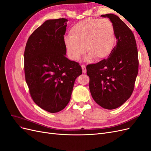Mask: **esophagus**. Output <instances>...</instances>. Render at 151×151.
Masks as SVG:
<instances>
[{
    "label": "esophagus",
    "instance_id": "34e87169",
    "mask_svg": "<svg viewBox=\"0 0 151 151\" xmlns=\"http://www.w3.org/2000/svg\"><path fill=\"white\" fill-rule=\"evenodd\" d=\"M81 67H82V69H83V73H86L87 70H86V65H81Z\"/></svg>",
    "mask_w": 151,
    "mask_h": 151
}]
</instances>
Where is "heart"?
I'll return each instance as SVG.
<instances>
[{
	"mask_svg": "<svg viewBox=\"0 0 151 151\" xmlns=\"http://www.w3.org/2000/svg\"><path fill=\"white\" fill-rule=\"evenodd\" d=\"M69 34L63 42L68 57L73 60H78L85 49L89 59L106 58L115 46V28L108 19H84L73 26Z\"/></svg>",
	"mask_w": 151,
	"mask_h": 151,
	"instance_id": "heart-1",
	"label": "heart"
}]
</instances>
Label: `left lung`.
<instances>
[{
    "instance_id": "1",
    "label": "left lung",
    "mask_w": 151,
    "mask_h": 151,
    "mask_svg": "<svg viewBox=\"0 0 151 151\" xmlns=\"http://www.w3.org/2000/svg\"><path fill=\"white\" fill-rule=\"evenodd\" d=\"M108 17L115 28L116 45L108 58L86 67L89 90L96 103L113 109L124 103L133 93L139 70L138 51L131 29L113 14Z\"/></svg>"
}]
</instances>
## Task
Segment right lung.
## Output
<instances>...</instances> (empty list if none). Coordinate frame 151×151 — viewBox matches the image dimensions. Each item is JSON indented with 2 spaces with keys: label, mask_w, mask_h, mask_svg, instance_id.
Instances as JSON below:
<instances>
[{
  "label": "right lung",
  "mask_w": 151,
  "mask_h": 151,
  "mask_svg": "<svg viewBox=\"0 0 151 151\" xmlns=\"http://www.w3.org/2000/svg\"><path fill=\"white\" fill-rule=\"evenodd\" d=\"M65 18L49 19L29 37L24 54L26 83L34 102L57 113L70 101L75 81L82 74L79 63L66 57Z\"/></svg>",
  "instance_id": "1"
}]
</instances>
